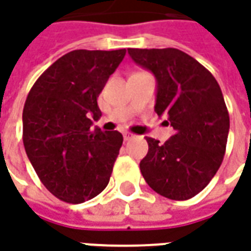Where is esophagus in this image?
Returning <instances> with one entry per match:
<instances>
[{
  "label": "esophagus",
  "mask_w": 251,
  "mask_h": 251,
  "mask_svg": "<svg viewBox=\"0 0 251 251\" xmlns=\"http://www.w3.org/2000/svg\"><path fill=\"white\" fill-rule=\"evenodd\" d=\"M134 137H136V136L131 134V133H124V140H125V141H129V140H131V138Z\"/></svg>",
  "instance_id": "esophagus-1"
}]
</instances>
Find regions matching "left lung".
<instances>
[{"label":"left lung","instance_id":"8db88e82","mask_svg":"<svg viewBox=\"0 0 251 251\" xmlns=\"http://www.w3.org/2000/svg\"><path fill=\"white\" fill-rule=\"evenodd\" d=\"M131 59L157 81L155 111L167 115L174 136L164 144L147 137L140 162L145 182L170 200L194 197L215 176L226 153L229 115L216 78L178 49H129Z\"/></svg>","mask_w":251,"mask_h":251}]
</instances>
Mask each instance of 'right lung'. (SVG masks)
<instances>
[{
	"label": "right lung",
	"mask_w": 251,
	"mask_h": 251,
	"mask_svg": "<svg viewBox=\"0 0 251 251\" xmlns=\"http://www.w3.org/2000/svg\"><path fill=\"white\" fill-rule=\"evenodd\" d=\"M126 50H75L42 73L23 110V143L49 192L69 204L96 197L108 185L124 137L91 129L101 117L98 96Z\"/></svg>",
	"instance_id": "add662e5"
}]
</instances>
